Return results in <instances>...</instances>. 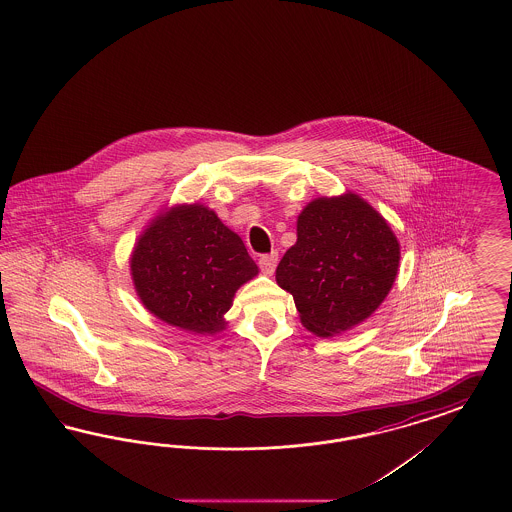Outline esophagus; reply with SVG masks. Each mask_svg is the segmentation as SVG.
I'll list each match as a JSON object with an SVG mask.
<instances>
[{
  "mask_svg": "<svg viewBox=\"0 0 512 512\" xmlns=\"http://www.w3.org/2000/svg\"><path fill=\"white\" fill-rule=\"evenodd\" d=\"M259 266H261L263 274H266V276H272V274H274V270H276V266H278V253H276V251H272V253L261 255V257H259Z\"/></svg>",
  "mask_w": 512,
  "mask_h": 512,
  "instance_id": "esophagus-1",
  "label": "esophagus"
}]
</instances>
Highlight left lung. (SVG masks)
<instances>
[{"instance_id":"8db88e82","label":"left lung","mask_w":512,"mask_h":512,"mask_svg":"<svg viewBox=\"0 0 512 512\" xmlns=\"http://www.w3.org/2000/svg\"><path fill=\"white\" fill-rule=\"evenodd\" d=\"M296 244L276 268L300 321L330 338L366 321L398 274L400 244L377 210L355 193L311 201L296 221Z\"/></svg>"}]
</instances>
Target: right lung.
Instances as JSON below:
<instances>
[{
  "label": "right lung",
  "mask_w": 512,
  "mask_h": 512,
  "mask_svg": "<svg viewBox=\"0 0 512 512\" xmlns=\"http://www.w3.org/2000/svg\"><path fill=\"white\" fill-rule=\"evenodd\" d=\"M129 263L144 308L195 334L223 330L234 293L259 274L242 238L197 202L155 217Z\"/></svg>",
  "instance_id": "add662e5"
}]
</instances>
